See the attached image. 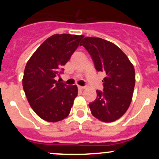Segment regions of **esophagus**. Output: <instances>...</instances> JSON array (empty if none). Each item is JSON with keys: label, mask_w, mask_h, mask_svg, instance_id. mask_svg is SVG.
<instances>
[{"label": "esophagus", "mask_w": 159, "mask_h": 159, "mask_svg": "<svg viewBox=\"0 0 159 159\" xmlns=\"http://www.w3.org/2000/svg\"><path fill=\"white\" fill-rule=\"evenodd\" d=\"M78 88L80 90H84V89H85V87H84V86H78Z\"/></svg>", "instance_id": "esophagus-1"}]
</instances>
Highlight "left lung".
<instances>
[{
  "label": "left lung",
  "instance_id": "8db88e82",
  "mask_svg": "<svg viewBox=\"0 0 159 159\" xmlns=\"http://www.w3.org/2000/svg\"><path fill=\"white\" fill-rule=\"evenodd\" d=\"M80 45L87 49L95 69L105 74L103 92L89 103L92 116L106 123L117 120L131 102L135 84V72L128 57L119 47L98 37H85Z\"/></svg>",
  "mask_w": 159,
  "mask_h": 159
}]
</instances>
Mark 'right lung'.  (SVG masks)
Segmentation results:
<instances>
[{"mask_svg":"<svg viewBox=\"0 0 159 159\" xmlns=\"http://www.w3.org/2000/svg\"><path fill=\"white\" fill-rule=\"evenodd\" d=\"M84 36L55 34L44 40L28 61L22 80L31 107L42 119L58 122L70 113L75 97L76 85L68 86L56 80L63 66L70 60Z\"/></svg>","mask_w":159,"mask_h":159,"instance_id":"1","label":"right lung"}]
</instances>
